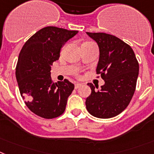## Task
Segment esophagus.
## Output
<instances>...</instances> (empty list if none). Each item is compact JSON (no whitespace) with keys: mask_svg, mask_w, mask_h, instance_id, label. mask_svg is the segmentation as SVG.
<instances>
[{"mask_svg":"<svg viewBox=\"0 0 154 154\" xmlns=\"http://www.w3.org/2000/svg\"><path fill=\"white\" fill-rule=\"evenodd\" d=\"M82 86V85L80 83H77V84H75V89H77V88H79L80 87H81Z\"/></svg>","mask_w":154,"mask_h":154,"instance_id":"1","label":"esophagus"}]
</instances>
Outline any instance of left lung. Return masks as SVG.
<instances>
[{"mask_svg": "<svg viewBox=\"0 0 154 154\" xmlns=\"http://www.w3.org/2000/svg\"><path fill=\"white\" fill-rule=\"evenodd\" d=\"M87 34L99 45L96 73L100 74L105 85L96 91L92 84H88L91 93L85 105L94 117L111 118L125 110L132 99L139 75V63L132 48L118 37L105 33L87 32Z\"/></svg>", "mask_w": 154, "mask_h": 154, "instance_id": "1", "label": "left lung"}]
</instances>
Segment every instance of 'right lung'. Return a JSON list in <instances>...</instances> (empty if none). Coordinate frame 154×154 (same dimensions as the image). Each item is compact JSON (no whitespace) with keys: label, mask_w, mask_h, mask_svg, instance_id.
<instances>
[{"label":"right lung","mask_w":154,"mask_h":154,"mask_svg":"<svg viewBox=\"0 0 154 154\" xmlns=\"http://www.w3.org/2000/svg\"><path fill=\"white\" fill-rule=\"evenodd\" d=\"M77 33L45 27L26 42L19 53L15 68L19 92L29 110L39 117L53 119L65 111L74 85L67 79L53 83L51 66L59 59L64 43Z\"/></svg>","instance_id":"1"}]
</instances>
